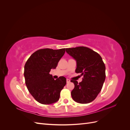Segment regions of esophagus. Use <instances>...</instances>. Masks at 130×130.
Wrapping results in <instances>:
<instances>
[{
	"instance_id": "obj_1",
	"label": "esophagus",
	"mask_w": 130,
	"mask_h": 130,
	"mask_svg": "<svg viewBox=\"0 0 130 130\" xmlns=\"http://www.w3.org/2000/svg\"><path fill=\"white\" fill-rule=\"evenodd\" d=\"M69 82H70V80L69 79H68V78H67V83L69 84Z\"/></svg>"
}]
</instances>
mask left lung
<instances>
[{"mask_svg": "<svg viewBox=\"0 0 130 130\" xmlns=\"http://www.w3.org/2000/svg\"><path fill=\"white\" fill-rule=\"evenodd\" d=\"M67 53L76 62L75 72L84 76L78 84L71 80L75 87L71 92L73 99L80 104H88L95 99L100 92L105 80V66L101 57L87 47L66 48Z\"/></svg>", "mask_w": 130, "mask_h": 130, "instance_id": "8db88e82", "label": "left lung"}]
</instances>
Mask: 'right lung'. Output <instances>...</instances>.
<instances>
[{
  "mask_svg": "<svg viewBox=\"0 0 130 130\" xmlns=\"http://www.w3.org/2000/svg\"><path fill=\"white\" fill-rule=\"evenodd\" d=\"M65 53V48L58 50L40 49L33 53L24 66V75L29 92L38 103L49 105L60 99V92L66 84V78L55 80L49 72L55 69Z\"/></svg>",
  "mask_w": 130,
  "mask_h": 130,
  "instance_id": "obj_1",
  "label": "right lung"
}]
</instances>
